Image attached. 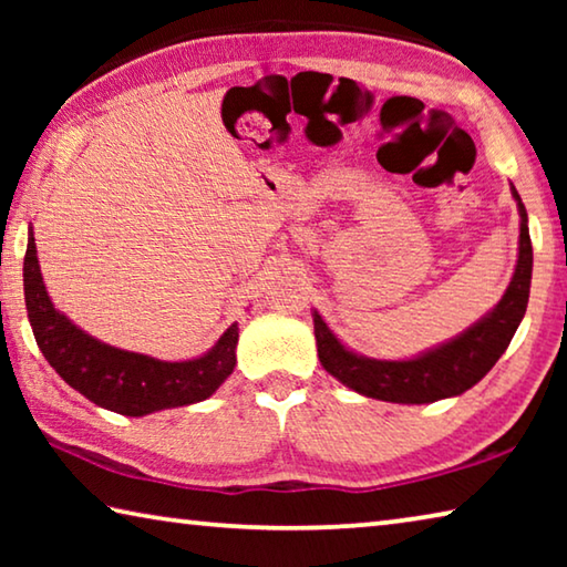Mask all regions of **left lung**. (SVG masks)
Segmentation results:
<instances>
[{
  "label": "left lung",
  "mask_w": 567,
  "mask_h": 567,
  "mask_svg": "<svg viewBox=\"0 0 567 567\" xmlns=\"http://www.w3.org/2000/svg\"><path fill=\"white\" fill-rule=\"evenodd\" d=\"M511 192L517 203V215H520L517 265L505 295L491 312L455 334L453 340L435 344L415 358L378 360L344 348L338 334L322 320V315L312 310L322 368L344 388L364 398L400 402V405H425V402L457 398L477 385L507 350L517 324L525 318L527 297H530L533 245L527 233V213L517 189L511 187Z\"/></svg>",
  "instance_id": "1"
}]
</instances>
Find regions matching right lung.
<instances>
[{"instance_id": "1", "label": "right lung", "mask_w": 567, "mask_h": 567, "mask_svg": "<svg viewBox=\"0 0 567 567\" xmlns=\"http://www.w3.org/2000/svg\"><path fill=\"white\" fill-rule=\"evenodd\" d=\"M24 302L34 340L56 375L94 405L120 415L142 417L203 402L233 375L237 364V322L205 354L179 362L120 350L76 328L47 292L32 227L24 255Z\"/></svg>"}]
</instances>
